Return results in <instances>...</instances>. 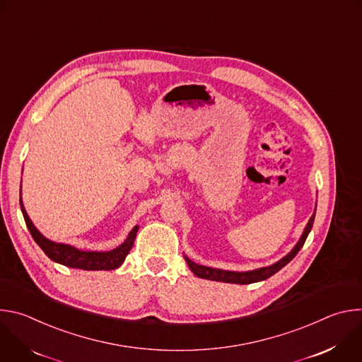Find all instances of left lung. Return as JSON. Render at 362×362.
Here are the masks:
<instances>
[{
	"label": "left lung",
	"mask_w": 362,
	"mask_h": 362,
	"mask_svg": "<svg viewBox=\"0 0 362 362\" xmlns=\"http://www.w3.org/2000/svg\"><path fill=\"white\" fill-rule=\"evenodd\" d=\"M314 219H315V214L309 219L299 242L296 243V246L285 256L282 259L271 267L267 268H261V269H255V271H249V272H230V271H222V269H215V268H208V267H202L197 265L194 262H192L187 256H185V261L187 262L190 271L203 279H209V281H218V282H229V284H239V285H246V284H253V282H259L264 279H268L269 276L275 275L278 271H281L286 264H289L293 257L296 256V253L300 250V247L303 246L309 232L313 229L314 225Z\"/></svg>",
	"instance_id": "8db88e82"
}]
</instances>
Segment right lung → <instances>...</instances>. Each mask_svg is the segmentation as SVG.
Segmentation results:
<instances>
[{
    "instance_id": "right-lung-1",
    "label": "right lung",
    "mask_w": 362,
    "mask_h": 362,
    "mask_svg": "<svg viewBox=\"0 0 362 362\" xmlns=\"http://www.w3.org/2000/svg\"><path fill=\"white\" fill-rule=\"evenodd\" d=\"M20 204H21V212H23L25 225H27L33 239L37 242V245L44 250V253L49 257L51 261L59 262L69 268H77V269H84V271H112V269L119 268L124 262L126 256L129 255V252L134 243L136 233L139 230L137 226L133 228V230L129 233V238L126 239V242L110 252L80 250L74 246L64 245V243H56V242H51L47 238H44L35 229L33 222L30 221L21 199H20Z\"/></svg>"
}]
</instances>
